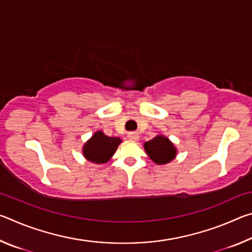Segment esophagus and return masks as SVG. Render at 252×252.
<instances>
[{"mask_svg": "<svg viewBox=\"0 0 252 252\" xmlns=\"http://www.w3.org/2000/svg\"><path fill=\"white\" fill-rule=\"evenodd\" d=\"M127 138H129L130 140H138L139 139V133H138V132H134V131L129 132V133H127Z\"/></svg>", "mask_w": 252, "mask_h": 252, "instance_id": "esophagus-1", "label": "esophagus"}]
</instances>
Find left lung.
Instances as JSON below:
<instances>
[{
  "instance_id": "obj_1",
  "label": "left lung",
  "mask_w": 252,
  "mask_h": 252,
  "mask_svg": "<svg viewBox=\"0 0 252 252\" xmlns=\"http://www.w3.org/2000/svg\"><path fill=\"white\" fill-rule=\"evenodd\" d=\"M144 149L150 159L158 164L168 163L176 157L177 153L173 144L163 135H158L155 139L144 143Z\"/></svg>"
}]
</instances>
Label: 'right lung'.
Here are the masks:
<instances>
[{
  "label": "right lung",
  "instance_id": "obj_1",
  "mask_svg": "<svg viewBox=\"0 0 252 252\" xmlns=\"http://www.w3.org/2000/svg\"><path fill=\"white\" fill-rule=\"evenodd\" d=\"M121 139L105 135L102 131H97L94 135L84 144L83 155L89 161L94 163H105L114 155Z\"/></svg>",
  "mask_w": 252,
  "mask_h": 252
}]
</instances>
